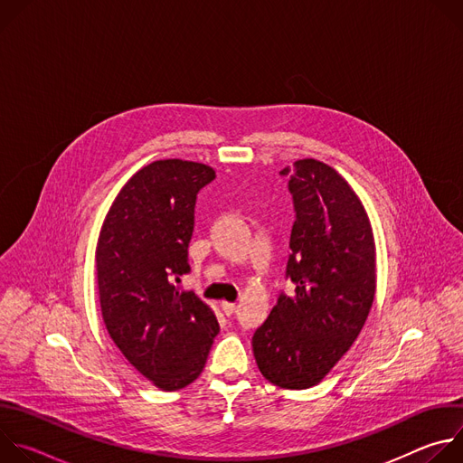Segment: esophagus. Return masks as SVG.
I'll use <instances>...</instances> for the list:
<instances>
[{
	"instance_id": "esophagus-1",
	"label": "esophagus",
	"mask_w": 463,
	"mask_h": 463,
	"mask_svg": "<svg viewBox=\"0 0 463 463\" xmlns=\"http://www.w3.org/2000/svg\"><path fill=\"white\" fill-rule=\"evenodd\" d=\"M222 309H223V313H225V315H232V313L236 311V304H234V302H227V300H223V302H222Z\"/></svg>"
}]
</instances>
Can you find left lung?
Listing matches in <instances>:
<instances>
[{
	"label": "left lung",
	"instance_id": "8db88e82",
	"mask_svg": "<svg viewBox=\"0 0 463 463\" xmlns=\"http://www.w3.org/2000/svg\"><path fill=\"white\" fill-rule=\"evenodd\" d=\"M295 205L286 277L295 295H280L252 335L261 375L304 390L320 383L350 350L375 297V241L368 214L332 166L300 159L284 168Z\"/></svg>",
	"mask_w": 463,
	"mask_h": 463
}]
</instances>
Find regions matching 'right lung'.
Returning <instances> with one entry per match:
<instances>
[{"instance_id":"obj_1","label":"right lung","mask_w":463,"mask_h":463,"mask_svg":"<svg viewBox=\"0 0 463 463\" xmlns=\"http://www.w3.org/2000/svg\"><path fill=\"white\" fill-rule=\"evenodd\" d=\"M214 177L203 163L154 161L120 188L99 234L97 282L108 334L165 392L197 379L220 332L214 311L177 286L190 271L195 195Z\"/></svg>"}]
</instances>
